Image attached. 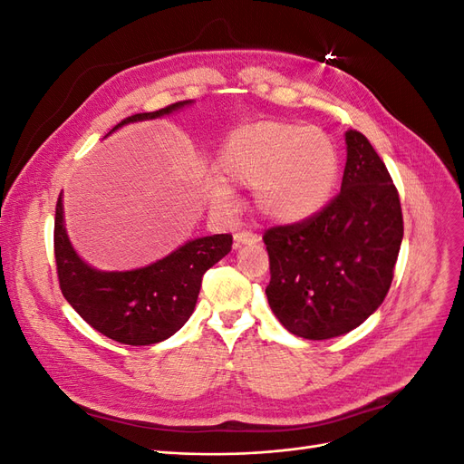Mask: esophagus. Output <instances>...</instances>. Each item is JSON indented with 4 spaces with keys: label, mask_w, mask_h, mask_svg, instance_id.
<instances>
[{
    "label": "esophagus",
    "mask_w": 464,
    "mask_h": 464,
    "mask_svg": "<svg viewBox=\"0 0 464 464\" xmlns=\"http://www.w3.org/2000/svg\"><path fill=\"white\" fill-rule=\"evenodd\" d=\"M259 237L251 232H236L234 234V246L240 247V246H251V244H257Z\"/></svg>",
    "instance_id": "obj_1"
}]
</instances>
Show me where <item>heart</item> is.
Segmentation results:
<instances>
[{
  "label": "heart",
  "instance_id": "1",
  "mask_svg": "<svg viewBox=\"0 0 464 464\" xmlns=\"http://www.w3.org/2000/svg\"><path fill=\"white\" fill-rule=\"evenodd\" d=\"M218 172L234 186L256 188L257 213L273 224L294 227L315 218L331 203L341 160L333 139L315 125L256 121L228 135ZM208 198L228 207L234 191L213 181Z\"/></svg>",
  "mask_w": 464,
  "mask_h": 464
}]
</instances>
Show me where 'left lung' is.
Segmentation results:
<instances>
[{"instance_id": "1", "label": "left lung", "mask_w": 464, "mask_h": 464, "mask_svg": "<svg viewBox=\"0 0 464 464\" xmlns=\"http://www.w3.org/2000/svg\"><path fill=\"white\" fill-rule=\"evenodd\" d=\"M341 193L304 224L266 230L276 319L307 341L362 325L383 304L402 242L397 188L360 131L348 130Z\"/></svg>"}]
</instances>
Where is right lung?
<instances>
[{"label": "right lung", "mask_w": 464, "mask_h": 464, "mask_svg": "<svg viewBox=\"0 0 464 464\" xmlns=\"http://www.w3.org/2000/svg\"><path fill=\"white\" fill-rule=\"evenodd\" d=\"M189 104L191 101H186L135 114L120 121L110 133L128 123L170 116ZM230 249V234L203 236L147 266L101 271L82 261L69 240L62 195L55 205L53 251L63 296L92 329L121 344H157L184 327L198 304L205 271L228 256Z\"/></svg>", "instance_id": "1"}]
</instances>
